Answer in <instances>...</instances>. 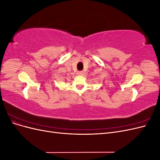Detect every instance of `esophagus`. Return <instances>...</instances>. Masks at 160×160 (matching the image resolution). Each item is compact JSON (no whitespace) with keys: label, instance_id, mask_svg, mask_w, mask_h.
<instances>
[{"label":"esophagus","instance_id":"1","mask_svg":"<svg viewBox=\"0 0 160 160\" xmlns=\"http://www.w3.org/2000/svg\"><path fill=\"white\" fill-rule=\"evenodd\" d=\"M83 74H84V72L82 71H80L77 72V75H83Z\"/></svg>","mask_w":160,"mask_h":160}]
</instances>
